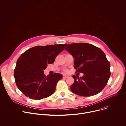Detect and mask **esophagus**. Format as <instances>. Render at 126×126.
I'll return each mask as SVG.
<instances>
[{
  "label": "esophagus",
  "mask_w": 126,
  "mask_h": 126,
  "mask_svg": "<svg viewBox=\"0 0 126 126\" xmlns=\"http://www.w3.org/2000/svg\"><path fill=\"white\" fill-rule=\"evenodd\" d=\"M63 78H68V76H67L66 75H63Z\"/></svg>",
  "instance_id": "34e87169"
}]
</instances>
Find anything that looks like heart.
I'll return each mask as SVG.
<instances>
[{"label":"heart","mask_w":126,"mask_h":126,"mask_svg":"<svg viewBox=\"0 0 126 126\" xmlns=\"http://www.w3.org/2000/svg\"><path fill=\"white\" fill-rule=\"evenodd\" d=\"M65 72H67L68 71H67V70H65Z\"/></svg>","instance_id":"obj_1"}]
</instances>
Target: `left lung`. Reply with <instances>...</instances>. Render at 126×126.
Here are the masks:
<instances>
[{
  "label": "left lung",
  "mask_w": 126,
  "mask_h": 126,
  "mask_svg": "<svg viewBox=\"0 0 126 126\" xmlns=\"http://www.w3.org/2000/svg\"><path fill=\"white\" fill-rule=\"evenodd\" d=\"M65 50L74 58L76 72L83 76L73 75L74 82L71 91L79 96L87 97L99 93L106 86L110 75V64L105 54L99 48L86 43L68 44Z\"/></svg>",
  "instance_id": "obj_1"
}]
</instances>
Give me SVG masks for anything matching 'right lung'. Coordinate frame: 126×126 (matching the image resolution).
Segmentation results:
<instances>
[{
	"instance_id": "right-lung-1",
	"label": "right lung",
	"mask_w": 126,
	"mask_h": 126,
	"mask_svg": "<svg viewBox=\"0 0 126 126\" xmlns=\"http://www.w3.org/2000/svg\"><path fill=\"white\" fill-rule=\"evenodd\" d=\"M67 45L37 46L25 51L18 59L14 72L16 85L26 96L34 100L47 98L55 92L62 75L59 73L46 76L44 70L52 64Z\"/></svg>"
}]
</instances>
